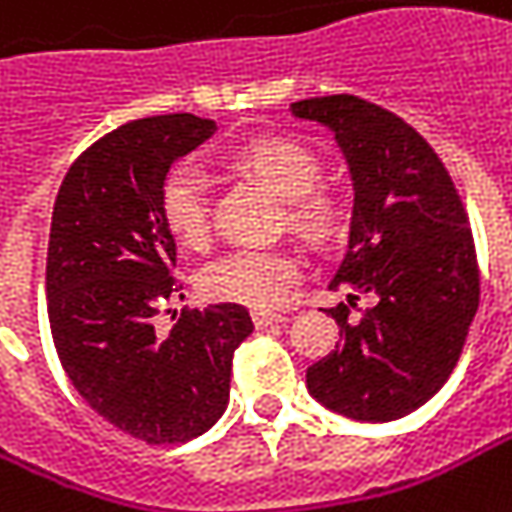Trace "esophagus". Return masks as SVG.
Here are the masks:
<instances>
[{"label": "esophagus", "instance_id": "obj_1", "mask_svg": "<svg viewBox=\"0 0 512 512\" xmlns=\"http://www.w3.org/2000/svg\"><path fill=\"white\" fill-rule=\"evenodd\" d=\"M252 321L255 327H272V324H284L286 318L281 313H266V310H255L252 313Z\"/></svg>", "mask_w": 512, "mask_h": 512}]
</instances>
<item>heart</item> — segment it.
<instances>
[{"label": "heart", "mask_w": 512, "mask_h": 512, "mask_svg": "<svg viewBox=\"0 0 512 512\" xmlns=\"http://www.w3.org/2000/svg\"><path fill=\"white\" fill-rule=\"evenodd\" d=\"M234 167L266 185L286 205V220L307 240L324 243L342 226V208L318 191L321 165L316 153L289 138H257L234 153ZM162 220L182 246H202L211 231L208 179L196 165H176L162 182ZM301 278V263L289 252L237 249L211 260L199 272V289L211 301L272 310L284 304Z\"/></svg>", "instance_id": "b5f03b06"}]
</instances>
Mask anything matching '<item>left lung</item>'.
I'll return each instance as SVG.
<instances>
[{
    "instance_id": "obj_1",
    "label": "left lung",
    "mask_w": 512,
    "mask_h": 512,
    "mask_svg": "<svg viewBox=\"0 0 512 512\" xmlns=\"http://www.w3.org/2000/svg\"><path fill=\"white\" fill-rule=\"evenodd\" d=\"M327 127L353 182L347 252L330 281L347 304L330 316L342 342L313 368L318 403L359 423H388L432 400L458 365L478 310V260L464 202L429 141L403 118L353 95L292 104Z\"/></svg>"
}]
</instances>
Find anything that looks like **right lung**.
<instances>
[{
  "label": "right lung",
  "mask_w": 512,
  "mask_h": 512,
  "mask_svg": "<svg viewBox=\"0 0 512 512\" xmlns=\"http://www.w3.org/2000/svg\"><path fill=\"white\" fill-rule=\"evenodd\" d=\"M217 124L191 112L138 118L80 153L51 214L48 324L77 394L144 443H185L228 406L231 359L255 330L240 304H208L162 333L176 240L162 220V182Z\"/></svg>",
  "instance_id": "add662e5"
}]
</instances>
